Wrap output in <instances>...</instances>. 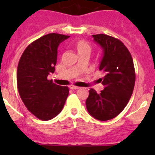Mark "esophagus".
Listing matches in <instances>:
<instances>
[{"label": "esophagus", "mask_w": 155, "mask_h": 155, "mask_svg": "<svg viewBox=\"0 0 155 155\" xmlns=\"http://www.w3.org/2000/svg\"><path fill=\"white\" fill-rule=\"evenodd\" d=\"M70 88L72 90H77V89H78L79 87H78V86H75V85H71L70 86Z\"/></svg>", "instance_id": "34e87169"}]
</instances>
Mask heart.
Masks as SVG:
<instances>
[{
    "mask_svg": "<svg viewBox=\"0 0 155 155\" xmlns=\"http://www.w3.org/2000/svg\"><path fill=\"white\" fill-rule=\"evenodd\" d=\"M77 49H78V52L82 51V50H91L89 44L84 41H80V42H78Z\"/></svg>",
    "mask_w": 155,
    "mask_h": 155,
    "instance_id": "1",
    "label": "heart"
}]
</instances>
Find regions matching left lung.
Wrapping results in <instances>:
<instances>
[{
  "label": "left lung",
  "instance_id": "8db88e82",
  "mask_svg": "<svg viewBox=\"0 0 155 155\" xmlns=\"http://www.w3.org/2000/svg\"><path fill=\"white\" fill-rule=\"evenodd\" d=\"M94 42L103 50L99 71L104 90L97 93L89 90L86 107L91 116L101 121L112 120L124 110L134 91L135 70L131 54L118 39L105 34L93 35Z\"/></svg>",
  "mask_w": 155,
  "mask_h": 155
}]
</instances>
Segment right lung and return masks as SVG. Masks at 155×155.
I'll return each mask as SVG.
<instances>
[{"label": "right lung", "instance_id": "right-lung-1", "mask_svg": "<svg viewBox=\"0 0 155 155\" xmlns=\"http://www.w3.org/2000/svg\"><path fill=\"white\" fill-rule=\"evenodd\" d=\"M69 35L50 33L28 45L19 60L17 86L28 110L46 121L62 111L69 94L66 86L54 84L47 77L55 71L59 44Z\"/></svg>", "mask_w": 155, "mask_h": 155}]
</instances>
